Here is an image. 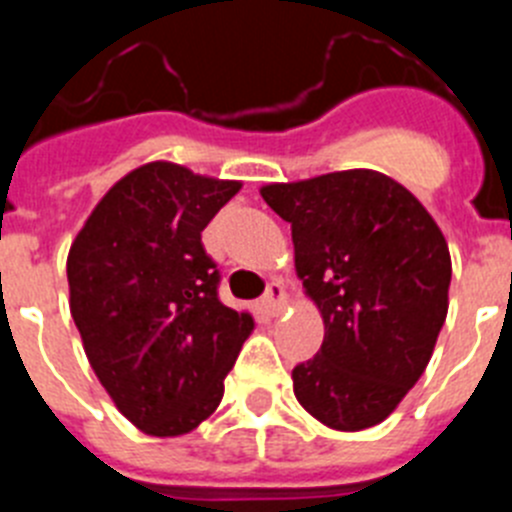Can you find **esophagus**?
<instances>
[{"label":"esophagus","instance_id":"esophagus-1","mask_svg":"<svg viewBox=\"0 0 512 512\" xmlns=\"http://www.w3.org/2000/svg\"><path fill=\"white\" fill-rule=\"evenodd\" d=\"M261 305H264V310L269 312V315H279V312L289 305V295H287V289H284V284L271 282L269 289H266L264 300H261Z\"/></svg>","mask_w":512,"mask_h":512}]
</instances>
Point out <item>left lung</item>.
Returning <instances> with one entry per match:
<instances>
[{
  "label": "left lung",
  "mask_w": 512,
  "mask_h": 512,
  "mask_svg": "<svg viewBox=\"0 0 512 512\" xmlns=\"http://www.w3.org/2000/svg\"><path fill=\"white\" fill-rule=\"evenodd\" d=\"M292 225L295 269L325 325L292 369L295 397L336 431L382 423L425 372L449 312L451 256L413 192L372 169L261 187Z\"/></svg>",
  "instance_id": "left-lung-1"
}]
</instances>
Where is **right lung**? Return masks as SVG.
Wrapping results in <instances>:
<instances>
[{
  "label": "right lung",
  "mask_w": 512,
  "mask_h": 512,
  "mask_svg": "<svg viewBox=\"0 0 512 512\" xmlns=\"http://www.w3.org/2000/svg\"><path fill=\"white\" fill-rule=\"evenodd\" d=\"M241 182L151 161L104 194L66 259L71 318L94 374L135 428L194 431L223 400L251 312L217 297L202 230Z\"/></svg>",
  "instance_id": "obj_1"
}]
</instances>
